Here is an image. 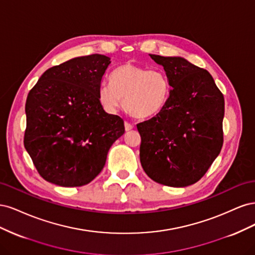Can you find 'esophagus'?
<instances>
[{"mask_svg":"<svg viewBox=\"0 0 255 255\" xmlns=\"http://www.w3.org/2000/svg\"><path fill=\"white\" fill-rule=\"evenodd\" d=\"M125 128H126V130H130V129H132V128H134V126L132 125V123H129V122L126 121V122H125Z\"/></svg>","mask_w":255,"mask_h":255,"instance_id":"34e87169","label":"esophagus"}]
</instances>
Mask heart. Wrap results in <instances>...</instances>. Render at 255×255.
<instances>
[{
    "label": "heart",
    "instance_id": "1",
    "mask_svg": "<svg viewBox=\"0 0 255 255\" xmlns=\"http://www.w3.org/2000/svg\"><path fill=\"white\" fill-rule=\"evenodd\" d=\"M170 96V84L159 68L125 64L116 69L111 84L103 83L98 98L104 110L116 113L122 103L134 117L145 119L158 115L165 109Z\"/></svg>",
    "mask_w": 255,
    "mask_h": 255
}]
</instances>
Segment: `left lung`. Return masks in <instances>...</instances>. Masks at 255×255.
Wrapping results in <instances>:
<instances>
[{
  "mask_svg": "<svg viewBox=\"0 0 255 255\" xmlns=\"http://www.w3.org/2000/svg\"><path fill=\"white\" fill-rule=\"evenodd\" d=\"M170 84L165 109L138 123L140 163L150 179L186 187L205 174L223 143L225 99L213 76L181 56L149 54Z\"/></svg>",
  "mask_w": 255,
  "mask_h": 255,
  "instance_id": "8db88e82",
  "label": "left lung"
}]
</instances>
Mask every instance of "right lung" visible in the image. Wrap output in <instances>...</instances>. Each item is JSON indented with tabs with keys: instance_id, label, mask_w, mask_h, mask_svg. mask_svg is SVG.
I'll return each instance as SVG.
<instances>
[{
	"instance_id": "1",
	"label": "right lung",
	"mask_w": 255,
	"mask_h": 255,
	"mask_svg": "<svg viewBox=\"0 0 255 255\" xmlns=\"http://www.w3.org/2000/svg\"><path fill=\"white\" fill-rule=\"evenodd\" d=\"M111 63L102 54L72 58L48 69L29 91L24 146L45 181L63 187L90 183L125 134V122L98 98Z\"/></svg>"
}]
</instances>
